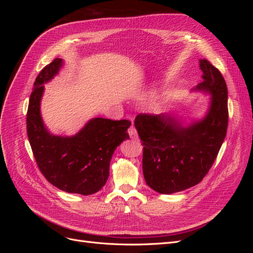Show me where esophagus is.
<instances>
[{"mask_svg":"<svg viewBox=\"0 0 253 253\" xmlns=\"http://www.w3.org/2000/svg\"><path fill=\"white\" fill-rule=\"evenodd\" d=\"M127 133H128V135H129V137H131V138H133V139L137 138V131H136V128L134 127V126H131L128 127Z\"/></svg>","mask_w":253,"mask_h":253,"instance_id":"1","label":"esophagus"}]
</instances>
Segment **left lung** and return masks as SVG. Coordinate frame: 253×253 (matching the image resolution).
Listing matches in <instances>:
<instances>
[{"label":"left lung","mask_w":253,"mask_h":253,"mask_svg":"<svg viewBox=\"0 0 253 253\" xmlns=\"http://www.w3.org/2000/svg\"><path fill=\"white\" fill-rule=\"evenodd\" d=\"M203 81L194 88L211 95L208 113L188 126L169 114H139L135 127L143 145L147 185L162 194L200 183L216 159L228 126V90L223 76L208 60L200 61Z\"/></svg>","instance_id":"left-lung-1"}]
</instances>
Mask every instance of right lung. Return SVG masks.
<instances>
[{"instance_id": "add662e5", "label": "right lung", "mask_w": 253, "mask_h": 253, "mask_svg": "<svg viewBox=\"0 0 253 253\" xmlns=\"http://www.w3.org/2000/svg\"><path fill=\"white\" fill-rule=\"evenodd\" d=\"M63 65L55 59L38 75L26 115L27 136L38 167L51 185L68 193L89 195L108 180L114 151L126 139L131 121L93 118L71 137L50 134L40 113L44 83Z\"/></svg>"}]
</instances>
